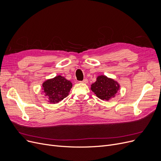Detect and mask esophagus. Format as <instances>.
I'll list each match as a JSON object with an SVG mask.
<instances>
[{
  "mask_svg": "<svg viewBox=\"0 0 161 161\" xmlns=\"http://www.w3.org/2000/svg\"><path fill=\"white\" fill-rule=\"evenodd\" d=\"M80 82L82 83H87L88 80H87V79H84L83 81H80Z\"/></svg>",
  "mask_w": 161,
  "mask_h": 161,
  "instance_id": "obj_1",
  "label": "esophagus"
}]
</instances>
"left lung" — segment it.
Returning <instances> with one entry per match:
<instances>
[{"label": "left lung", "mask_w": 161, "mask_h": 161, "mask_svg": "<svg viewBox=\"0 0 161 161\" xmlns=\"http://www.w3.org/2000/svg\"><path fill=\"white\" fill-rule=\"evenodd\" d=\"M91 86L92 91L103 100H109L114 98L120 88L118 82L104 75H98L96 81Z\"/></svg>", "instance_id": "1"}]
</instances>
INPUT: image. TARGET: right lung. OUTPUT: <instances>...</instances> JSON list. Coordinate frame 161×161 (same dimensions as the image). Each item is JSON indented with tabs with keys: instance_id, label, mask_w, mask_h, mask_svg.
Returning <instances> with one entry per match:
<instances>
[{
	"instance_id": "obj_1",
	"label": "right lung",
	"mask_w": 161,
	"mask_h": 161,
	"mask_svg": "<svg viewBox=\"0 0 161 161\" xmlns=\"http://www.w3.org/2000/svg\"><path fill=\"white\" fill-rule=\"evenodd\" d=\"M72 87L70 81L58 75L42 83V92L47 98L49 103L56 104L69 95Z\"/></svg>"
}]
</instances>
